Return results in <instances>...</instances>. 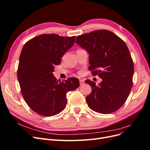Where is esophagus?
Instances as JSON below:
<instances>
[{
	"mask_svg": "<svg viewBox=\"0 0 150 150\" xmlns=\"http://www.w3.org/2000/svg\"><path fill=\"white\" fill-rule=\"evenodd\" d=\"M79 83H80V85H83L84 84V80L83 79H79Z\"/></svg>",
	"mask_w": 150,
	"mask_h": 150,
	"instance_id": "34e87169",
	"label": "esophagus"
}]
</instances>
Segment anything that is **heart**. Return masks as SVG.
<instances>
[{
	"label": "heart",
	"instance_id": "heart-1",
	"mask_svg": "<svg viewBox=\"0 0 150 150\" xmlns=\"http://www.w3.org/2000/svg\"><path fill=\"white\" fill-rule=\"evenodd\" d=\"M79 74H81V72H80V73Z\"/></svg>",
	"mask_w": 150,
	"mask_h": 150
}]
</instances>
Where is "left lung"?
<instances>
[{"instance_id": "8db88e82", "label": "left lung", "mask_w": 150, "mask_h": 150, "mask_svg": "<svg viewBox=\"0 0 150 150\" xmlns=\"http://www.w3.org/2000/svg\"><path fill=\"white\" fill-rule=\"evenodd\" d=\"M76 42L89 54L88 69L102 81L86 97L89 108L101 114L114 112L123 105L133 86L134 65L126 43L108 30H97L78 35Z\"/></svg>"}]
</instances>
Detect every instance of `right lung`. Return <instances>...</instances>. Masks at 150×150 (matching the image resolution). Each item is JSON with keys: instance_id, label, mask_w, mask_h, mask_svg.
<instances>
[{"instance_id": "right-lung-1", "label": "right lung", "mask_w": 150, "mask_h": 150, "mask_svg": "<svg viewBox=\"0 0 150 150\" xmlns=\"http://www.w3.org/2000/svg\"><path fill=\"white\" fill-rule=\"evenodd\" d=\"M76 36L41 34L28 40L22 47L17 78L25 101L32 110L43 116L56 115L64 110L66 94L79 86L78 78L62 81L54 76V66L74 43Z\"/></svg>"}]
</instances>
